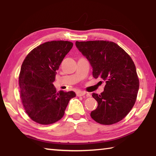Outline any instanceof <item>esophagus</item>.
Instances as JSON below:
<instances>
[{
  "mask_svg": "<svg viewBox=\"0 0 156 156\" xmlns=\"http://www.w3.org/2000/svg\"><path fill=\"white\" fill-rule=\"evenodd\" d=\"M76 95H77V96H85L87 97L89 96V95L86 93V92L84 91H78L76 92Z\"/></svg>",
  "mask_w": 156,
  "mask_h": 156,
  "instance_id": "1",
  "label": "esophagus"
}]
</instances>
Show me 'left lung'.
<instances>
[{
    "label": "left lung",
    "instance_id": "8db88e82",
    "mask_svg": "<svg viewBox=\"0 0 156 156\" xmlns=\"http://www.w3.org/2000/svg\"><path fill=\"white\" fill-rule=\"evenodd\" d=\"M93 68V76L105 81L104 91L92 96L98 107L91 117L98 123L109 125L122 120L133 108L139 89L136 66L130 56L113 42H76Z\"/></svg>",
    "mask_w": 156,
    "mask_h": 156
}]
</instances>
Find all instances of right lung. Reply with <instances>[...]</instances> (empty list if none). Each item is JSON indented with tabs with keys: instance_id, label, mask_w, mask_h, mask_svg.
<instances>
[{
	"instance_id": "obj_1",
	"label": "right lung",
	"mask_w": 156,
	"mask_h": 156,
	"mask_svg": "<svg viewBox=\"0 0 156 156\" xmlns=\"http://www.w3.org/2000/svg\"><path fill=\"white\" fill-rule=\"evenodd\" d=\"M73 43L69 41L46 42L31 50L23 61L19 74L20 96L29 117L41 125L61 119L73 91L56 92L53 82L56 71Z\"/></svg>"
}]
</instances>
